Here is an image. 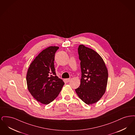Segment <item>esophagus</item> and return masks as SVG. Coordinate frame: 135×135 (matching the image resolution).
I'll return each instance as SVG.
<instances>
[{"label":"esophagus","mask_w":135,"mask_h":135,"mask_svg":"<svg viewBox=\"0 0 135 135\" xmlns=\"http://www.w3.org/2000/svg\"><path fill=\"white\" fill-rule=\"evenodd\" d=\"M70 78H67V79H65V81H66L67 83L69 82V81H70Z\"/></svg>","instance_id":"esophagus-1"}]
</instances>
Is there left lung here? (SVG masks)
<instances>
[{"label": "left lung", "mask_w": 135, "mask_h": 135, "mask_svg": "<svg viewBox=\"0 0 135 135\" xmlns=\"http://www.w3.org/2000/svg\"><path fill=\"white\" fill-rule=\"evenodd\" d=\"M81 78L75 89L79 98L86 104L97 102L105 93L108 73L102 57L93 50L83 45L78 48Z\"/></svg>", "instance_id": "left-lung-1"}]
</instances>
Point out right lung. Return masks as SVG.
I'll use <instances>...</instances> for the list:
<instances>
[{
	"label": "right lung",
	"instance_id": "1",
	"mask_svg": "<svg viewBox=\"0 0 135 135\" xmlns=\"http://www.w3.org/2000/svg\"><path fill=\"white\" fill-rule=\"evenodd\" d=\"M58 46H50L43 50L32 61L28 68L26 81L32 96L43 104L54 101L64 83L56 75L54 67L55 55Z\"/></svg>",
	"mask_w": 135,
	"mask_h": 135
}]
</instances>
